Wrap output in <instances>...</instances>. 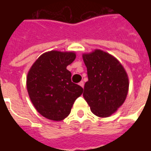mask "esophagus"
I'll return each mask as SVG.
<instances>
[{"instance_id": "1", "label": "esophagus", "mask_w": 151, "mask_h": 151, "mask_svg": "<svg viewBox=\"0 0 151 151\" xmlns=\"http://www.w3.org/2000/svg\"><path fill=\"white\" fill-rule=\"evenodd\" d=\"M78 84H79V86H82V87H84V82H82H82H79Z\"/></svg>"}]
</instances>
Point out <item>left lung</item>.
I'll use <instances>...</instances> for the list:
<instances>
[{"instance_id":"obj_1","label":"left lung","mask_w":151,"mask_h":151,"mask_svg":"<svg viewBox=\"0 0 151 151\" xmlns=\"http://www.w3.org/2000/svg\"><path fill=\"white\" fill-rule=\"evenodd\" d=\"M82 57L88 76L83 97L95 116H109L126 99L129 90L126 72L115 57L101 50L84 54Z\"/></svg>"}]
</instances>
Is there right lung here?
<instances>
[{"label":"right lung","instance_id":"obj_1","mask_svg":"<svg viewBox=\"0 0 151 151\" xmlns=\"http://www.w3.org/2000/svg\"><path fill=\"white\" fill-rule=\"evenodd\" d=\"M74 52L51 51L41 55L31 66L27 87L32 104L43 116L61 120L71 111L83 88L71 81L66 67L75 60Z\"/></svg>","mask_w":151,"mask_h":151}]
</instances>
